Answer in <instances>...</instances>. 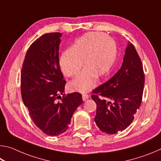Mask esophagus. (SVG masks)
I'll return each instance as SVG.
<instances>
[{
    "instance_id": "1",
    "label": "esophagus",
    "mask_w": 161,
    "mask_h": 161,
    "mask_svg": "<svg viewBox=\"0 0 161 161\" xmlns=\"http://www.w3.org/2000/svg\"><path fill=\"white\" fill-rule=\"evenodd\" d=\"M89 99V95L86 94H82V99L83 101H86V99Z\"/></svg>"
}]
</instances>
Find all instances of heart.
Listing matches in <instances>:
<instances>
[{
    "label": "heart",
    "instance_id": "1",
    "mask_svg": "<svg viewBox=\"0 0 161 161\" xmlns=\"http://www.w3.org/2000/svg\"><path fill=\"white\" fill-rule=\"evenodd\" d=\"M117 47L114 40L99 32H87L76 40L69 50L59 58L62 72L74 77L84 70L69 84L72 91L86 93L97 85V78L107 76L115 63Z\"/></svg>",
    "mask_w": 161,
    "mask_h": 161
}]
</instances>
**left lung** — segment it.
Wrapping results in <instances>:
<instances>
[{
    "instance_id": "1",
    "label": "left lung",
    "mask_w": 161,
    "mask_h": 161,
    "mask_svg": "<svg viewBox=\"0 0 161 161\" xmlns=\"http://www.w3.org/2000/svg\"><path fill=\"white\" fill-rule=\"evenodd\" d=\"M144 81L142 62L129 42L121 69L92 91L97 103L94 121L102 131L115 134L132 123L142 101Z\"/></svg>"
}]
</instances>
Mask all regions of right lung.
I'll return each instance as SVG.
<instances>
[{
    "mask_svg": "<svg viewBox=\"0 0 161 161\" xmlns=\"http://www.w3.org/2000/svg\"><path fill=\"white\" fill-rule=\"evenodd\" d=\"M61 37L59 32H51L37 38L27 51L20 76L22 99L32 121L51 136L68 129L73 114L83 102L78 92L63 94L66 81L59 64Z\"/></svg>",
    "mask_w": 161,
    "mask_h": 161,
    "instance_id": "obj_1",
    "label": "right lung"
}]
</instances>
